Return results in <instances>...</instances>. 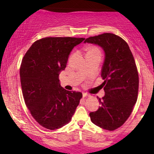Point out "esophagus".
I'll return each instance as SVG.
<instances>
[{"mask_svg":"<svg viewBox=\"0 0 154 154\" xmlns=\"http://www.w3.org/2000/svg\"><path fill=\"white\" fill-rule=\"evenodd\" d=\"M82 95H83L84 98H86V97H89V94H87V93H85V92H83L82 93Z\"/></svg>","mask_w":154,"mask_h":154,"instance_id":"34e87169","label":"esophagus"}]
</instances>
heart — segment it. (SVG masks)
Segmentation results:
<instances>
[{"label":"heart","mask_w":154,"mask_h":154,"mask_svg":"<svg viewBox=\"0 0 154 154\" xmlns=\"http://www.w3.org/2000/svg\"><path fill=\"white\" fill-rule=\"evenodd\" d=\"M87 53H100V50L96 46H91L88 48Z\"/></svg>","instance_id":"obj_1"}]
</instances>
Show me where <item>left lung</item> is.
<instances>
[{
    "mask_svg": "<svg viewBox=\"0 0 154 154\" xmlns=\"http://www.w3.org/2000/svg\"><path fill=\"white\" fill-rule=\"evenodd\" d=\"M85 42L98 45L105 52L101 75L105 95L97 97L101 106L89 113L91 121L114 131L125 123L137 101L139 81L135 60L125 40L113 33L89 37Z\"/></svg>",
    "mask_w": 154,
    "mask_h": 154,
    "instance_id": "8db88e82",
    "label": "left lung"
}]
</instances>
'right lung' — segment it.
<instances>
[{"label": "right lung", "instance_id": "obj_1", "mask_svg": "<svg viewBox=\"0 0 154 154\" xmlns=\"http://www.w3.org/2000/svg\"><path fill=\"white\" fill-rule=\"evenodd\" d=\"M85 38L49 37L37 40L23 57L20 69L25 104L38 123L50 130L69 123L82 97L61 87L59 73L65 69L74 47Z\"/></svg>", "mask_w": 154, "mask_h": 154}]
</instances>
